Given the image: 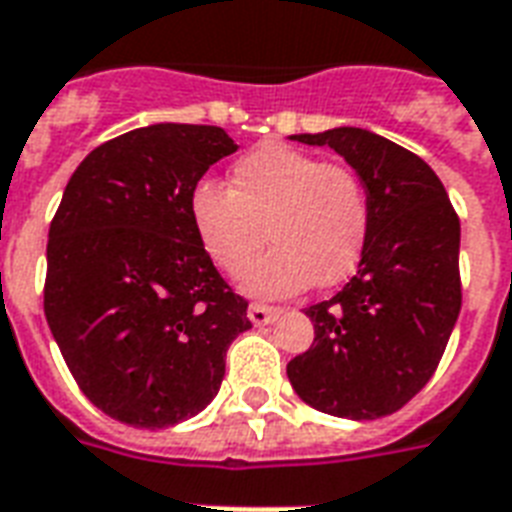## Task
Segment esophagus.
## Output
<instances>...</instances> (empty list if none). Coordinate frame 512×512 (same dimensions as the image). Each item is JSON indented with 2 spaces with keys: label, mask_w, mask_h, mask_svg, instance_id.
Returning <instances> with one entry per match:
<instances>
[{
  "label": "esophagus",
  "mask_w": 512,
  "mask_h": 512,
  "mask_svg": "<svg viewBox=\"0 0 512 512\" xmlns=\"http://www.w3.org/2000/svg\"><path fill=\"white\" fill-rule=\"evenodd\" d=\"M278 315H280V307H267V305H259V302H253V305L248 307V318H251V324L256 326L272 324Z\"/></svg>",
  "instance_id": "esophagus-1"
}]
</instances>
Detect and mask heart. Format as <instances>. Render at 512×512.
I'll return each mask as SVG.
<instances>
[{"instance_id": "1", "label": "heart", "mask_w": 512, "mask_h": 512, "mask_svg": "<svg viewBox=\"0 0 512 512\" xmlns=\"http://www.w3.org/2000/svg\"><path fill=\"white\" fill-rule=\"evenodd\" d=\"M194 232L215 267L237 272L267 236L273 245L240 275L251 297H288L351 278L370 234V199L345 164L267 142L234 161L229 188L202 180Z\"/></svg>"}]
</instances>
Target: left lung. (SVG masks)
I'll list each match as a JSON object with an SVG mask.
<instances>
[{
  "label": "left lung",
  "mask_w": 512,
  "mask_h": 512,
  "mask_svg": "<svg viewBox=\"0 0 512 512\" xmlns=\"http://www.w3.org/2000/svg\"><path fill=\"white\" fill-rule=\"evenodd\" d=\"M291 140L329 145L351 164L370 234L343 291L305 310L315 340L288 361V380L329 416H391L429 383L459 318V215L434 169L380 134L337 126Z\"/></svg>",
  "instance_id": "8db88e82"
}]
</instances>
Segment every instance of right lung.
<instances>
[{"mask_svg": "<svg viewBox=\"0 0 512 512\" xmlns=\"http://www.w3.org/2000/svg\"><path fill=\"white\" fill-rule=\"evenodd\" d=\"M237 151L221 126L153 124L99 145L72 172L48 232L45 318L80 391L121 424L202 413L248 302L207 256L191 194Z\"/></svg>", "mask_w": 512, "mask_h": 512, "instance_id": "add662e5", "label": "right lung"}]
</instances>
